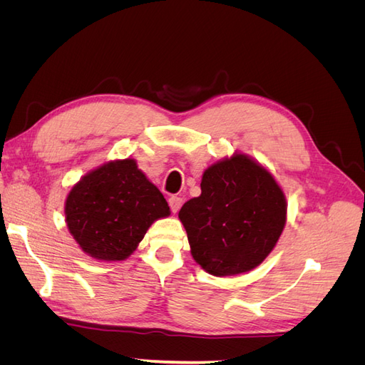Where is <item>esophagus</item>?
I'll use <instances>...</instances> for the list:
<instances>
[{
    "label": "esophagus",
    "mask_w": 365,
    "mask_h": 365,
    "mask_svg": "<svg viewBox=\"0 0 365 365\" xmlns=\"http://www.w3.org/2000/svg\"><path fill=\"white\" fill-rule=\"evenodd\" d=\"M181 204H182V200L180 196H170L169 197V205H170V210L173 213L178 212V210L181 208Z\"/></svg>",
    "instance_id": "esophagus-1"
}]
</instances>
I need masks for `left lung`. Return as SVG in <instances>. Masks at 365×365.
I'll return each instance as SVG.
<instances>
[{
    "label": "left lung",
    "mask_w": 365,
    "mask_h": 365,
    "mask_svg": "<svg viewBox=\"0 0 365 365\" xmlns=\"http://www.w3.org/2000/svg\"><path fill=\"white\" fill-rule=\"evenodd\" d=\"M288 202L274 175L245 153L202 173L201 195L178 213L195 262L215 277L244 274L269 256L286 225Z\"/></svg>",
    "instance_id": "8db88e82"
}]
</instances>
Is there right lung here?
Returning <instances> with one entry per match:
<instances>
[{
	"label": "right lung",
	"instance_id": "right-lung-1",
	"mask_svg": "<svg viewBox=\"0 0 365 365\" xmlns=\"http://www.w3.org/2000/svg\"><path fill=\"white\" fill-rule=\"evenodd\" d=\"M170 216L163 193L134 158L108 161L77 181L65 200V222L88 256L128 259L158 219Z\"/></svg>",
	"mask_w": 365,
	"mask_h": 365
}]
</instances>
